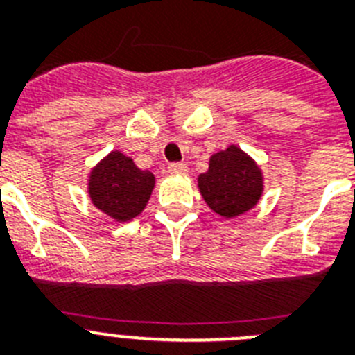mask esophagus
<instances>
[{"label": "esophagus", "mask_w": 355, "mask_h": 355, "mask_svg": "<svg viewBox=\"0 0 355 355\" xmlns=\"http://www.w3.org/2000/svg\"><path fill=\"white\" fill-rule=\"evenodd\" d=\"M168 172H171V174H187L188 167L184 163H171V165H168Z\"/></svg>", "instance_id": "esophagus-1"}]
</instances>
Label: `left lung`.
<instances>
[{"label": "left lung", "instance_id": "obj_1", "mask_svg": "<svg viewBox=\"0 0 355 355\" xmlns=\"http://www.w3.org/2000/svg\"><path fill=\"white\" fill-rule=\"evenodd\" d=\"M197 181L206 205L225 218L249 211L263 192L261 171L236 146L213 155L208 172Z\"/></svg>", "mask_w": 355, "mask_h": 355}]
</instances>
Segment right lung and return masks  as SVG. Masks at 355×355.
Segmentation results:
<instances>
[{
  "mask_svg": "<svg viewBox=\"0 0 355 355\" xmlns=\"http://www.w3.org/2000/svg\"><path fill=\"white\" fill-rule=\"evenodd\" d=\"M155 188V175L140 171L133 159L112 150L92 168L89 193L96 208L117 222H128L146 208Z\"/></svg>",
  "mask_w": 355,
  "mask_h": 355,
  "instance_id": "add662e5",
  "label": "right lung"
}]
</instances>
